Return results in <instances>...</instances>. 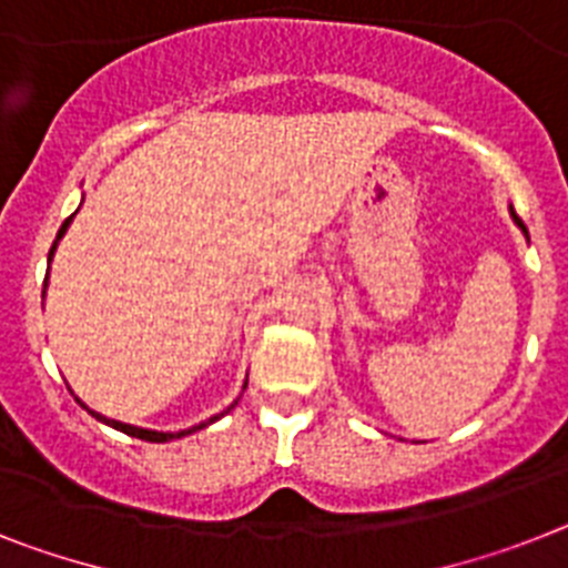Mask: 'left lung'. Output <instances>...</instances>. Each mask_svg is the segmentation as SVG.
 <instances>
[{
	"label": "left lung",
	"instance_id": "obj_1",
	"mask_svg": "<svg viewBox=\"0 0 568 568\" xmlns=\"http://www.w3.org/2000/svg\"><path fill=\"white\" fill-rule=\"evenodd\" d=\"M511 219H514V222H517V227H519V231H523V233H526V236H528L526 225H523V219H519V216H517V213H514V207H511Z\"/></svg>",
	"mask_w": 568,
	"mask_h": 568
}]
</instances>
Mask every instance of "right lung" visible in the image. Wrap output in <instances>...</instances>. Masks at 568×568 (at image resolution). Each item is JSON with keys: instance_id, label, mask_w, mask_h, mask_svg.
Here are the masks:
<instances>
[{"instance_id": "obj_1", "label": "right lung", "mask_w": 568, "mask_h": 568, "mask_svg": "<svg viewBox=\"0 0 568 568\" xmlns=\"http://www.w3.org/2000/svg\"><path fill=\"white\" fill-rule=\"evenodd\" d=\"M71 219L74 216H69L63 222V227H60V233H57V240H54V245H51V251H49V265H51V256H54V251H57V242L63 240V233L69 231V225H71ZM45 280H49V274H45ZM85 407V404H83ZM236 407V402L231 404V407L225 409V413H231V409ZM89 409V407H85ZM89 413H92L94 418H98V422H103V424H109V427H114V430H121V433H126V436H132V438H144V442H170V438H181V436H190V433H195V430H202V427H207V424H213V422H219V418L225 416V413H219V416H213V418H207V422H202L199 424V427H190V430H181V433H159V430H144V427H135V424H123V422H114V418H106V416H100V413H94V409H89Z\"/></svg>"}]
</instances>
